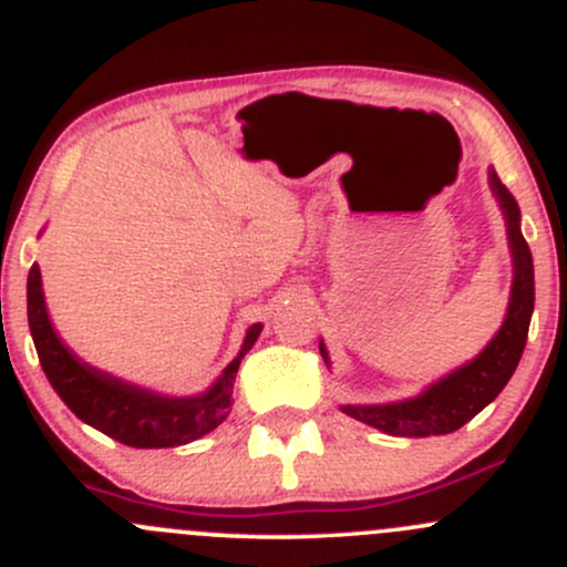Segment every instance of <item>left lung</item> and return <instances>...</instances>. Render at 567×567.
Masks as SVG:
<instances>
[{
  "label": "left lung",
  "mask_w": 567,
  "mask_h": 567,
  "mask_svg": "<svg viewBox=\"0 0 567 567\" xmlns=\"http://www.w3.org/2000/svg\"><path fill=\"white\" fill-rule=\"evenodd\" d=\"M489 185L506 217L508 247L514 260V285L508 298V312L501 331L476 354L471 363L460 365L450 377L439 379L425 393L409 401L382 403V406H341V412L377 427L390 435L403 439H425V435H444L463 427L474 420L487 403H493L497 393L506 388L519 363L522 350L530 328L533 303H536V279H533V255L519 228V207L506 185L495 172H489ZM320 354L328 363V352L320 341Z\"/></svg>",
  "instance_id": "obj_1"
}]
</instances>
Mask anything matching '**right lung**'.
I'll return each mask as SVG.
<instances>
[{
  "label": "right lung",
  "instance_id": "1",
  "mask_svg": "<svg viewBox=\"0 0 567 567\" xmlns=\"http://www.w3.org/2000/svg\"><path fill=\"white\" fill-rule=\"evenodd\" d=\"M27 309L31 339H34L37 354H40L42 371H45L55 393L61 395V401L91 427L121 441V444L136 446V450H164V446L190 444V441L215 431L231 412L234 379L241 358L250 352L255 339L264 331L260 322L247 331L239 354L226 365V371L217 377V382L207 393L172 398L136 388V384H128L83 363L53 331L37 264L29 271Z\"/></svg>",
  "mask_w": 567,
  "mask_h": 567
}]
</instances>
